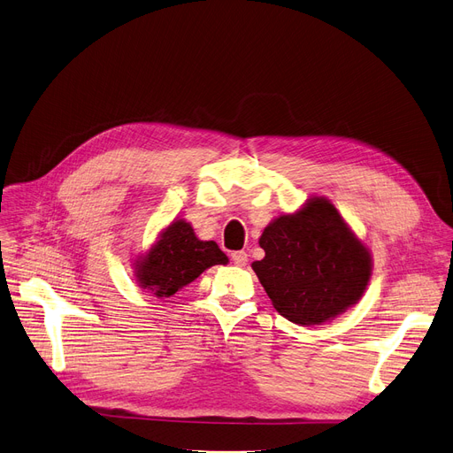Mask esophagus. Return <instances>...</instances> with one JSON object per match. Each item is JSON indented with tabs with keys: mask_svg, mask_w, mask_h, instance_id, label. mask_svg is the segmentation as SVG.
I'll list each match as a JSON object with an SVG mask.
<instances>
[{
	"mask_svg": "<svg viewBox=\"0 0 453 453\" xmlns=\"http://www.w3.org/2000/svg\"><path fill=\"white\" fill-rule=\"evenodd\" d=\"M231 259H233V263L237 265V266H246L248 253L246 251H233L231 253Z\"/></svg>",
	"mask_w": 453,
	"mask_h": 453,
	"instance_id": "1",
	"label": "esophagus"
}]
</instances>
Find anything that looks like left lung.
Listing matches in <instances>:
<instances>
[{
  "mask_svg": "<svg viewBox=\"0 0 453 453\" xmlns=\"http://www.w3.org/2000/svg\"><path fill=\"white\" fill-rule=\"evenodd\" d=\"M265 259L257 273L275 311L294 324H322L357 303L368 285L372 259L326 198H312L296 214L265 227Z\"/></svg>",
  "mask_w": 453,
  "mask_h": 453,
  "instance_id": "1",
  "label": "left lung"
}]
</instances>
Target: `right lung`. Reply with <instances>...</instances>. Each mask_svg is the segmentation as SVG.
<instances>
[{"label":"right lung","mask_w":453,"mask_h":453,"mask_svg":"<svg viewBox=\"0 0 453 453\" xmlns=\"http://www.w3.org/2000/svg\"><path fill=\"white\" fill-rule=\"evenodd\" d=\"M226 253L214 241H200L185 220L170 224L136 265V281L157 298H170L214 265H226Z\"/></svg>","instance_id":"add662e5"}]
</instances>
